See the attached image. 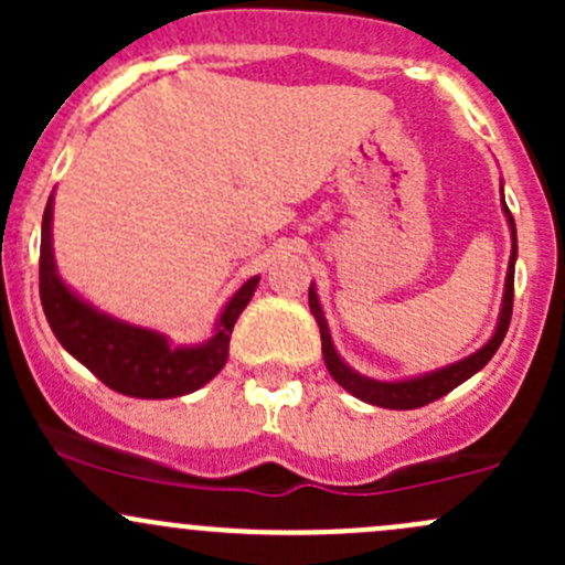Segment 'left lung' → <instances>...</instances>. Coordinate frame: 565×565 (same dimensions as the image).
Wrapping results in <instances>:
<instances>
[{"mask_svg": "<svg viewBox=\"0 0 565 565\" xmlns=\"http://www.w3.org/2000/svg\"><path fill=\"white\" fill-rule=\"evenodd\" d=\"M500 204H503L505 224H509V232H511V256H509V273H505V289H503V303H500L498 324H494L487 344L478 347L476 352H470V355L461 358V361H454L448 363V366L435 369V372L413 374V377H402V380H374V377H366V374L355 372V369L339 355V350H335L333 335H330V328H328V319H324L322 303H319L317 284L311 281L309 309L319 324V335H322L324 366H328L330 377H333L341 388L352 393L355 398H361V402L374 404V407L415 409V407H424V404L437 402V398H443L446 393H451L457 385L465 383V380H470L472 374H478L489 361H492L498 347L503 344L505 330H509V322H511V309H514V265H516V224L514 218H511L509 207H505L503 185H500Z\"/></svg>", "mask_w": 565, "mask_h": 565, "instance_id": "left-lung-1", "label": "left lung"}]
</instances>
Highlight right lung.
Returning a JSON list of instances; mask_svg holds the SVG:
<instances>
[{"label":"right lung","mask_w":565,"mask_h":565,"mask_svg":"<svg viewBox=\"0 0 565 565\" xmlns=\"http://www.w3.org/2000/svg\"><path fill=\"white\" fill-rule=\"evenodd\" d=\"M54 193L40 232V303L56 341L108 388L134 398H177L207 385L230 358L237 317L254 298L259 276H250L224 303L213 335L202 344H172L161 330L125 322L84 300L56 270Z\"/></svg>","instance_id":"obj_1"}]
</instances>
